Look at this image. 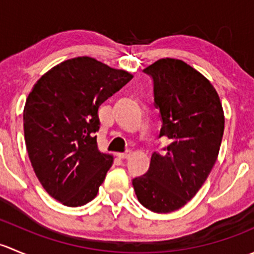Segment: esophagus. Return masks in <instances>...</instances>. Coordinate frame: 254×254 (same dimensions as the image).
Wrapping results in <instances>:
<instances>
[{
  "label": "esophagus",
  "instance_id": "obj_1",
  "mask_svg": "<svg viewBox=\"0 0 254 254\" xmlns=\"http://www.w3.org/2000/svg\"><path fill=\"white\" fill-rule=\"evenodd\" d=\"M130 155H131V152H130V151H127V152H120V153H118V157L123 158V160H124V158H129Z\"/></svg>",
  "mask_w": 254,
  "mask_h": 254
}]
</instances>
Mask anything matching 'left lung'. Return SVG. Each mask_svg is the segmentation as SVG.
I'll return each mask as SVG.
<instances>
[{"label":"left lung","mask_w":254,"mask_h":254,"mask_svg":"<svg viewBox=\"0 0 254 254\" xmlns=\"http://www.w3.org/2000/svg\"><path fill=\"white\" fill-rule=\"evenodd\" d=\"M143 72L153 81L160 137H168L170 145L152 153L148 171L132 186L143 206L167 214L186 205L211 172L224 135V111L209 79L184 61L160 59Z\"/></svg>","instance_id":"1"}]
</instances>
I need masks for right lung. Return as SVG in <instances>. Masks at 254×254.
Segmentation results:
<instances>
[{
    "label": "right lung",
    "mask_w": 254,
    "mask_h": 254,
    "mask_svg": "<svg viewBox=\"0 0 254 254\" xmlns=\"http://www.w3.org/2000/svg\"><path fill=\"white\" fill-rule=\"evenodd\" d=\"M131 78L81 56L49 70L28 96L23 112L28 156L43 188L64 205L82 206L96 198L113 165L94 136L98 108Z\"/></svg>",
    "instance_id": "obj_1"
}]
</instances>
